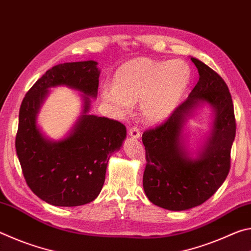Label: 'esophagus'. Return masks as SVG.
<instances>
[{
	"instance_id": "obj_1",
	"label": "esophagus",
	"mask_w": 251,
	"mask_h": 251,
	"mask_svg": "<svg viewBox=\"0 0 251 251\" xmlns=\"http://www.w3.org/2000/svg\"><path fill=\"white\" fill-rule=\"evenodd\" d=\"M128 134H129L130 137L134 138V139H137V138L141 137V130H139L138 127H136V126L130 127L129 130H128Z\"/></svg>"
}]
</instances>
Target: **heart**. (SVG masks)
Segmentation results:
<instances>
[{"label": "heart", "instance_id": "b5f03b06", "mask_svg": "<svg viewBox=\"0 0 251 251\" xmlns=\"http://www.w3.org/2000/svg\"><path fill=\"white\" fill-rule=\"evenodd\" d=\"M192 78V67L182 59L133 58L116 71L114 85L103 88V99L117 113L128 112L141 100L143 117L160 122L176 108Z\"/></svg>", "mask_w": 251, "mask_h": 251}]
</instances>
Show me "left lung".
<instances>
[{
	"instance_id": "obj_1",
	"label": "left lung",
	"mask_w": 251,
	"mask_h": 251,
	"mask_svg": "<svg viewBox=\"0 0 251 251\" xmlns=\"http://www.w3.org/2000/svg\"><path fill=\"white\" fill-rule=\"evenodd\" d=\"M190 59L199 73L196 86L166 121L142 136L147 161L144 190L154 205L173 211L201 205L217 192L230 169L236 135L235 112L227 84L205 63ZM203 102L215 110L214 127L205 147L193 160L182 145L180 133L186 117Z\"/></svg>"
}]
</instances>
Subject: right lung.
I'll return each mask as SVG.
<instances>
[{
    "label": "right lung",
    "mask_w": 251,
    "mask_h": 251,
    "mask_svg": "<svg viewBox=\"0 0 251 251\" xmlns=\"http://www.w3.org/2000/svg\"><path fill=\"white\" fill-rule=\"evenodd\" d=\"M100 71L95 61L53 66L29 88L22 100L15 147L27 186L42 201L59 207H75L94 201L105 181L109 155L118 151L126 127L107 117L84 116L61 141L45 139L36 126V115L50 87L66 84L96 97Z\"/></svg>",
    "instance_id": "right-lung-1"
}]
</instances>
